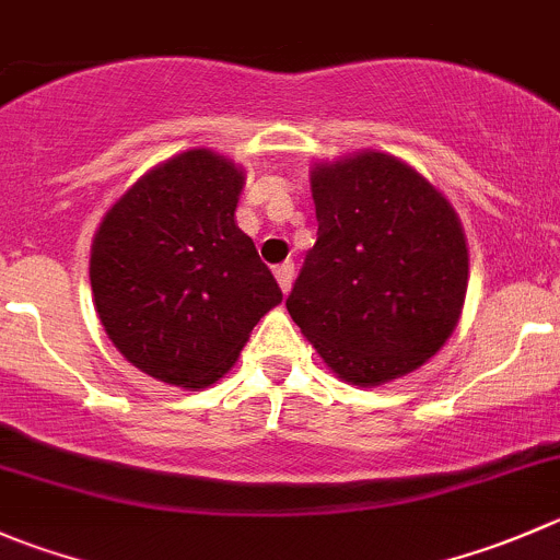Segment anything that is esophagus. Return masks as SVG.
Instances as JSON below:
<instances>
[{
  "instance_id": "obj_1",
  "label": "esophagus",
  "mask_w": 560,
  "mask_h": 560,
  "mask_svg": "<svg viewBox=\"0 0 560 560\" xmlns=\"http://www.w3.org/2000/svg\"><path fill=\"white\" fill-rule=\"evenodd\" d=\"M273 276H276V281H279L281 292H290L292 279H295V265H292V262H281L279 268L273 270Z\"/></svg>"
}]
</instances>
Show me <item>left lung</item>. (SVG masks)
<instances>
[{
  "label": "left lung",
  "mask_w": 560,
  "mask_h": 560,
  "mask_svg": "<svg viewBox=\"0 0 560 560\" xmlns=\"http://www.w3.org/2000/svg\"><path fill=\"white\" fill-rule=\"evenodd\" d=\"M317 243L287 312L325 366L358 388L424 366L463 317L468 241L457 210L380 150L314 164Z\"/></svg>",
  "instance_id": "1"
}]
</instances>
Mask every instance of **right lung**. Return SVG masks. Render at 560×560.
Masks as SVG:
<instances>
[{
    "mask_svg": "<svg viewBox=\"0 0 560 560\" xmlns=\"http://www.w3.org/2000/svg\"><path fill=\"white\" fill-rule=\"evenodd\" d=\"M246 172L194 148L142 175L103 215L90 254L95 312L139 372L205 388L235 366L281 290L235 208Z\"/></svg>",
    "mask_w": 560,
    "mask_h": 560,
    "instance_id": "1",
    "label": "right lung"
}]
</instances>
